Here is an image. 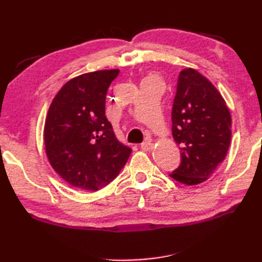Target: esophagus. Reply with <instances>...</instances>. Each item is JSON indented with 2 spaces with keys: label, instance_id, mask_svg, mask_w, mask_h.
Returning a JSON list of instances; mask_svg holds the SVG:
<instances>
[{
  "label": "esophagus",
  "instance_id": "1",
  "mask_svg": "<svg viewBox=\"0 0 262 262\" xmlns=\"http://www.w3.org/2000/svg\"><path fill=\"white\" fill-rule=\"evenodd\" d=\"M141 149L144 150V151H151L154 149V144L151 142H144V143L141 144Z\"/></svg>",
  "mask_w": 262,
  "mask_h": 262
}]
</instances>
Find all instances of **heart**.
Here are the masks:
<instances>
[{"label": "heart", "mask_w": 262, "mask_h": 262, "mask_svg": "<svg viewBox=\"0 0 262 262\" xmlns=\"http://www.w3.org/2000/svg\"><path fill=\"white\" fill-rule=\"evenodd\" d=\"M145 79H159V77L157 76L156 74H149L148 77ZM145 79H144V81H145ZM159 81H161V79H159Z\"/></svg>", "instance_id": "b5f03b06"}]
</instances>
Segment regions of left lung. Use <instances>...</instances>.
<instances>
[{
    "instance_id": "obj_1",
    "label": "left lung",
    "mask_w": 262,
    "mask_h": 262,
    "mask_svg": "<svg viewBox=\"0 0 262 262\" xmlns=\"http://www.w3.org/2000/svg\"><path fill=\"white\" fill-rule=\"evenodd\" d=\"M172 135L181 163L170 177L185 185L209 179L227 157L231 115L220 91L198 70H181L172 107Z\"/></svg>"
}]
</instances>
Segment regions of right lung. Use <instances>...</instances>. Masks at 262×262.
<instances>
[{"instance_id":"add662e5","label":"right lung","mask_w":262,"mask_h":262,"mask_svg":"<svg viewBox=\"0 0 262 262\" xmlns=\"http://www.w3.org/2000/svg\"><path fill=\"white\" fill-rule=\"evenodd\" d=\"M119 69L97 70L70 79L52 100L43 140L48 162L66 183L98 190L125 166L132 149L115 137L106 119L110 84Z\"/></svg>"}]
</instances>
